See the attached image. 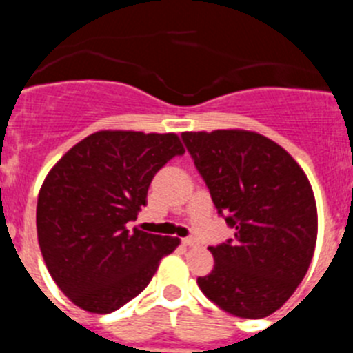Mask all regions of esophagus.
<instances>
[{"instance_id":"obj_1","label":"esophagus","mask_w":353,"mask_h":353,"mask_svg":"<svg viewBox=\"0 0 353 353\" xmlns=\"http://www.w3.org/2000/svg\"><path fill=\"white\" fill-rule=\"evenodd\" d=\"M183 244H184V246L193 248V246H196V244H199V243H196V241L193 239V237H184V239H183Z\"/></svg>"}]
</instances>
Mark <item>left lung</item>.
<instances>
[{"label": "left lung", "mask_w": 353, "mask_h": 353, "mask_svg": "<svg viewBox=\"0 0 353 353\" xmlns=\"http://www.w3.org/2000/svg\"><path fill=\"white\" fill-rule=\"evenodd\" d=\"M183 141L214 208L236 228L234 239L209 246L214 268L196 283L230 315L269 316L290 299L315 253L319 214L310 179L281 145L256 132H184Z\"/></svg>", "instance_id": "obj_1"}]
</instances>
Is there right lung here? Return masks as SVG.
Here are the masks:
<instances>
[{
	"label": "right lung",
	"instance_id": "right-lung-1",
	"mask_svg": "<svg viewBox=\"0 0 353 353\" xmlns=\"http://www.w3.org/2000/svg\"><path fill=\"white\" fill-rule=\"evenodd\" d=\"M176 133L100 130L66 151L43 179L37 234L54 283L81 310L105 315L141 294L177 237L130 230L154 174L183 154Z\"/></svg>",
	"mask_w": 353,
	"mask_h": 353
}]
</instances>
